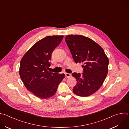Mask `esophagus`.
Listing matches in <instances>:
<instances>
[{
  "instance_id": "34e87169",
  "label": "esophagus",
  "mask_w": 129,
  "mask_h": 129,
  "mask_svg": "<svg viewBox=\"0 0 129 129\" xmlns=\"http://www.w3.org/2000/svg\"><path fill=\"white\" fill-rule=\"evenodd\" d=\"M71 76V75L70 74V73H65V77L66 78H69Z\"/></svg>"
}]
</instances>
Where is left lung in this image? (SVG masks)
Listing matches in <instances>:
<instances>
[{
	"instance_id": "8db88e82",
	"label": "left lung",
	"mask_w": 129,
	"mask_h": 129,
	"mask_svg": "<svg viewBox=\"0 0 129 129\" xmlns=\"http://www.w3.org/2000/svg\"><path fill=\"white\" fill-rule=\"evenodd\" d=\"M66 43L76 63H83V72H73L77 80L73 92L80 96H88L95 93L103 84L108 72L109 60L103 49L86 37L67 35Z\"/></svg>"
}]
</instances>
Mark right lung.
<instances>
[{"mask_svg":"<svg viewBox=\"0 0 129 129\" xmlns=\"http://www.w3.org/2000/svg\"><path fill=\"white\" fill-rule=\"evenodd\" d=\"M63 36H49L36 42L20 62L19 75L25 87L35 96L48 99L56 93L64 73L50 72V60L53 50L61 42Z\"/></svg>","mask_w":129,"mask_h":129,"instance_id":"1","label":"right lung"}]
</instances>
